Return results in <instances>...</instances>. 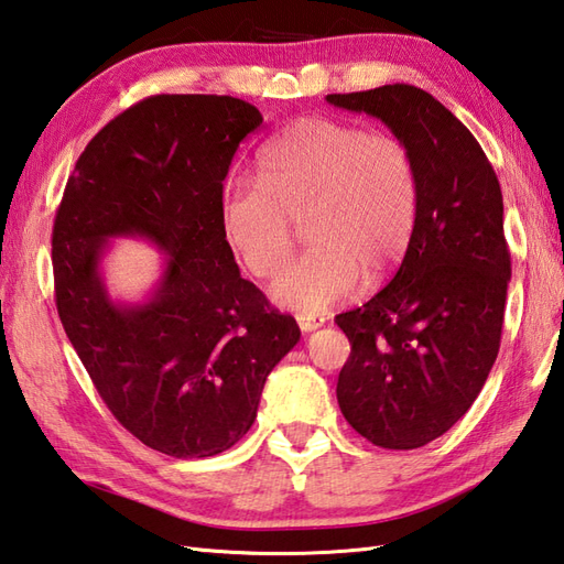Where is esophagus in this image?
I'll use <instances>...</instances> for the list:
<instances>
[{
  "mask_svg": "<svg viewBox=\"0 0 564 564\" xmlns=\"http://www.w3.org/2000/svg\"><path fill=\"white\" fill-rule=\"evenodd\" d=\"M297 326L300 329H303L305 334H310V332H317L319 326L324 324V319L322 317H317V314H297Z\"/></svg>",
  "mask_w": 564,
  "mask_h": 564,
  "instance_id": "esophagus-1",
  "label": "esophagus"
}]
</instances>
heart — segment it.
<instances>
[{
	"label": "heart",
	"instance_id": "b5f03b06",
	"mask_svg": "<svg viewBox=\"0 0 564 564\" xmlns=\"http://www.w3.org/2000/svg\"><path fill=\"white\" fill-rule=\"evenodd\" d=\"M415 170L403 143L322 117H305L259 153V182L232 180L220 196V228L245 269L273 279L293 254V220L312 250L271 285L273 303L322 312L382 276L415 226Z\"/></svg>",
	"mask_w": 564,
	"mask_h": 564
}]
</instances>
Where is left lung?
<instances>
[{
	"label": "left lung",
	"mask_w": 564,
	"mask_h": 564,
	"mask_svg": "<svg viewBox=\"0 0 564 564\" xmlns=\"http://www.w3.org/2000/svg\"><path fill=\"white\" fill-rule=\"evenodd\" d=\"M326 102L384 122L415 170V226L399 271L334 319L350 341L336 399L377 447L415 449L470 409L500 350L507 283L500 182L480 143L440 100L409 84Z\"/></svg>",
	"instance_id": "8db88e82"
}]
</instances>
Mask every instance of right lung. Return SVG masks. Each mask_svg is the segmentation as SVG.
Returning a JSON list of instances; mask_svg holds the SVG:
<instances>
[{"label": "right lung", "mask_w": 564, "mask_h": 564, "mask_svg": "<svg viewBox=\"0 0 564 564\" xmlns=\"http://www.w3.org/2000/svg\"><path fill=\"white\" fill-rule=\"evenodd\" d=\"M261 124L230 96H153L90 139L52 230L57 312L112 415L175 459L230 449L252 427L269 372L300 341L240 276L220 228L223 180ZM115 237L167 253L139 304L115 301L101 257Z\"/></svg>", "instance_id": "right-lung-1"}]
</instances>
